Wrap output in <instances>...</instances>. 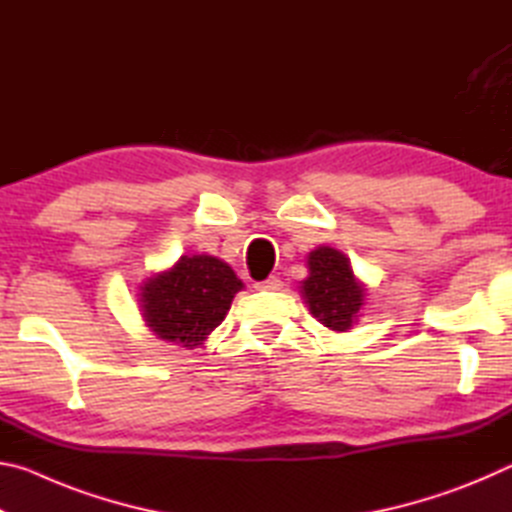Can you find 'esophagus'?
<instances>
[{
  "mask_svg": "<svg viewBox=\"0 0 512 512\" xmlns=\"http://www.w3.org/2000/svg\"><path fill=\"white\" fill-rule=\"evenodd\" d=\"M255 289L257 291H280L282 289V280L277 275H271V277H268V280L257 282Z\"/></svg>",
  "mask_w": 512,
  "mask_h": 512,
  "instance_id": "obj_1",
  "label": "esophagus"
}]
</instances>
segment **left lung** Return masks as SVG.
<instances>
[{"label": "left lung", "mask_w": 512, "mask_h": 512, "mask_svg": "<svg viewBox=\"0 0 512 512\" xmlns=\"http://www.w3.org/2000/svg\"><path fill=\"white\" fill-rule=\"evenodd\" d=\"M307 266L309 277L302 280L300 293L309 311L334 332H348L366 300V289L354 277L350 259L341 250L318 246L309 253Z\"/></svg>", "instance_id": "left-lung-1"}]
</instances>
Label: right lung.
<instances>
[{
  "label": "right lung",
  "mask_w": 512,
  "mask_h": 512,
  "mask_svg": "<svg viewBox=\"0 0 512 512\" xmlns=\"http://www.w3.org/2000/svg\"><path fill=\"white\" fill-rule=\"evenodd\" d=\"M241 289L244 282L221 259L183 255L169 271L149 277L137 296L144 323L158 339L192 350L223 323Z\"/></svg>",
  "instance_id": "1"
}]
</instances>
